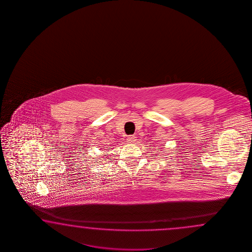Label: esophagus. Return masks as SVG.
<instances>
[{"label": "esophagus", "instance_id": "34e87169", "mask_svg": "<svg viewBox=\"0 0 252 252\" xmlns=\"http://www.w3.org/2000/svg\"><path fill=\"white\" fill-rule=\"evenodd\" d=\"M127 141L129 142V143H133V142L136 141V137L134 135H129L128 138H127Z\"/></svg>", "mask_w": 252, "mask_h": 252}]
</instances>
